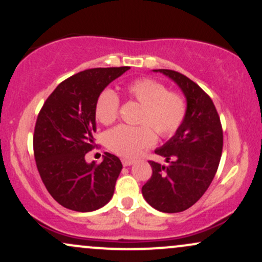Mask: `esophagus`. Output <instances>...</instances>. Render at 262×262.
Masks as SVG:
<instances>
[{
  "instance_id": "1",
  "label": "esophagus",
  "mask_w": 262,
  "mask_h": 262,
  "mask_svg": "<svg viewBox=\"0 0 262 262\" xmlns=\"http://www.w3.org/2000/svg\"><path fill=\"white\" fill-rule=\"evenodd\" d=\"M122 164L123 166H130L133 164V160H130V159H122Z\"/></svg>"
}]
</instances>
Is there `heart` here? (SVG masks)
<instances>
[{"label":"heart","mask_w":262,"mask_h":262,"mask_svg":"<svg viewBox=\"0 0 262 262\" xmlns=\"http://www.w3.org/2000/svg\"><path fill=\"white\" fill-rule=\"evenodd\" d=\"M123 92L128 98L141 104L139 123L143 124L137 127L122 124L104 134V144L116 154L133 158L155 143L154 130L160 137L169 138L185 121L187 113L185 97L176 91H169L159 81L139 77L123 87ZM118 111V96L112 90H103L95 103L96 119L102 124H111L116 121Z\"/></svg>","instance_id":"b5f03b06"}]
</instances>
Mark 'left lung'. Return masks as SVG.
<instances>
[{"mask_svg":"<svg viewBox=\"0 0 262 262\" xmlns=\"http://www.w3.org/2000/svg\"><path fill=\"white\" fill-rule=\"evenodd\" d=\"M154 71L179 85L187 101V113L176 134L155 150L167 164L149 161L152 175L141 193L152 208L179 213L193 206L214 179L223 150V129L214 103L196 82L173 70Z\"/></svg>","mask_w":262,"mask_h":262,"instance_id":"1","label":"left lung"}]
</instances>
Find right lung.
Instances as JSON below:
<instances>
[{
	"instance_id": "1",
	"label": "right lung",
	"mask_w": 262,
	"mask_h": 262,
	"mask_svg": "<svg viewBox=\"0 0 262 262\" xmlns=\"http://www.w3.org/2000/svg\"><path fill=\"white\" fill-rule=\"evenodd\" d=\"M129 66L96 68L59 83L38 114L33 137L37 169L52 197L65 208L92 212L107 204L122 170L116 155L87 164L95 148V103L98 95Z\"/></svg>"
}]
</instances>
